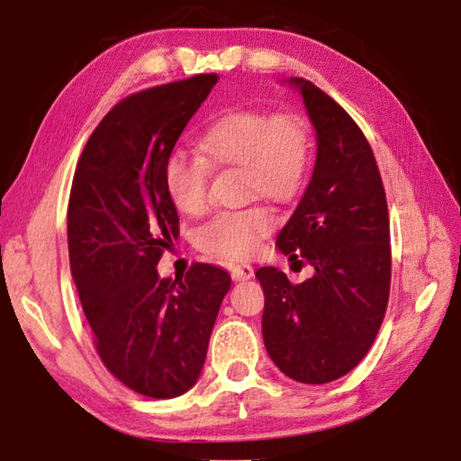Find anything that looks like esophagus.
Here are the masks:
<instances>
[{
    "label": "esophagus",
    "instance_id": "1",
    "mask_svg": "<svg viewBox=\"0 0 461 461\" xmlns=\"http://www.w3.org/2000/svg\"><path fill=\"white\" fill-rule=\"evenodd\" d=\"M252 275H254V269H252L250 265H246V263L244 265H236L231 269V277L236 279V281H246V279H250Z\"/></svg>",
    "mask_w": 461,
    "mask_h": 461
}]
</instances>
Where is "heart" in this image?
<instances>
[{
  "mask_svg": "<svg viewBox=\"0 0 461 461\" xmlns=\"http://www.w3.org/2000/svg\"><path fill=\"white\" fill-rule=\"evenodd\" d=\"M203 157L174 150L163 167L169 201L184 215H198L207 204L209 166L242 167L246 194L285 201L302 186L311 157L304 122L298 115H269L258 109H236L212 120L198 136ZM275 228V212L265 204L221 211L203 225L196 242L203 250L228 260L257 252Z\"/></svg>",
  "mask_w": 461,
  "mask_h": 461,
  "instance_id": "obj_1",
  "label": "heart"
}]
</instances>
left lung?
Instances as JSON below:
<instances>
[{
  "mask_svg": "<svg viewBox=\"0 0 461 461\" xmlns=\"http://www.w3.org/2000/svg\"><path fill=\"white\" fill-rule=\"evenodd\" d=\"M284 85L304 99L317 161L275 246L314 273L294 285L275 267L257 271L263 339L281 373L321 384L358 366L381 329L391 279L389 211L373 149L356 122L311 80Z\"/></svg>",
  "mask_w": 461,
  "mask_h": 461,
  "instance_id": "8db88e82",
  "label": "left lung"
}]
</instances>
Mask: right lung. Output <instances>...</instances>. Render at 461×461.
I'll list each match as a JSON object with an SVG mask.
<instances>
[{
  "instance_id": "obj_1",
  "label": "right lung",
  "mask_w": 461,
  "mask_h": 461,
  "mask_svg": "<svg viewBox=\"0 0 461 461\" xmlns=\"http://www.w3.org/2000/svg\"><path fill=\"white\" fill-rule=\"evenodd\" d=\"M215 85V74H198L120 101L82 150L68 204L70 269L101 360L155 400L198 381L231 285L228 271L204 263L177 279L157 273L180 236L165 161Z\"/></svg>"
}]
</instances>
